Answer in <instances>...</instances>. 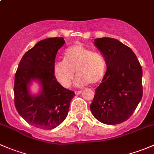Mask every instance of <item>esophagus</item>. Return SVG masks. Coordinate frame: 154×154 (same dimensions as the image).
<instances>
[{
  "instance_id": "34e87169",
  "label": "esophagus",
  "mask_w": 154,
  "mask_h": 154,
  "mask_svg": "<svg viewBox=\"0 0 154 154\" xmlns=\"http://www.w3.org/2000/svg\"><path fill=\"white\" fill-rule=\"evenodd\" d=\"M83 92V91H82V90H80V91H74V93H75L76 94H80V93H82Z\"/></svg>"
}]
</instances>
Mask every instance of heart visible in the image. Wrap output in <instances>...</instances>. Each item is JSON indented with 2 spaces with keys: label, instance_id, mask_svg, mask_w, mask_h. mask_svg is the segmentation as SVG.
Here are the masks:
<instances>
[{
  "label": "heart",
  "instance_id": "obj_1",
  "mask_svg": "<svg viewBox=\"0 0 154 154\" xmlns=\"http://www.w3.org/2000/svg\"><path fill=\"white\" fill-rule=\"evenodd\" d=\"M74 71L78 75L75 81L77 86L98 83L106 74V59L100 53L94 52L81 45H73L65 51L64 60L54 63L53 72L62 86L69 88L74 79Z\"/></svg>",
  "mask_w": 154,
  "mask_h": 154
}]
</instances>
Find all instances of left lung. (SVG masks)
I'll list each match as a JSON object with an SVG mask.
<instances>
[{"label": "left lung", "mask_w": 154, "mask_h": 154, "mask_svg": "<svg viewBox=\"0 0 154 154\" xmlns=\"http://www.w3.org/2000/svg\"><path fill=\"white\" fill-rule=\"evenodd\" d=\"M94 45L106 59L107 70L90 109L105 125L121 124L132 116L142 100V66L133 51L116 38H95Z\"/></svg>", "instance_id": "1"}]
</instances>
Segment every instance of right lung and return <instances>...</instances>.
<instances>
[{
	"instance_id": "1",
	"label": "right lung",
	"mask_w": 154,
	"mask_h": 154,
	"mask_svg": "<svg viewBox=\"0 0 154 154\" xmlns=\"http://www.w3.org/2000/svg\"><path fill=\"white\" fill-rule=\"evenodd\" d=\"M66 42L62 37L38 42L24 54L15 75V106L20 116L30 125L52 130L63 123L75 94L62 86L53 72L57 51ZM37 80L41 91L32 96V81Z\"/></svg>"
}]
</instances>
